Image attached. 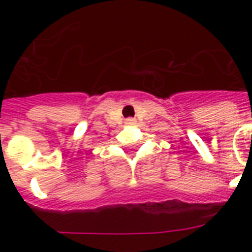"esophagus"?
Returning a JSON list of instances; mask_svg holds the SVG:
<instances>
[{
    "instance_id": "obj_1",
    "label": "esophagus",
    "mask_w": 252,
    "mask_h": 252,
    "mask_svg": "<svg viewBox=\"0 0 252 252\" xmlns=\"http://www.w3.org/2000/svg\"><path fill=\"white\" fill-rule=\"evenodd\" d=\"M135 122H136V120H135V119H127V120H126V124H128V125H133Z\"/></svg>"
}]
</instances>
